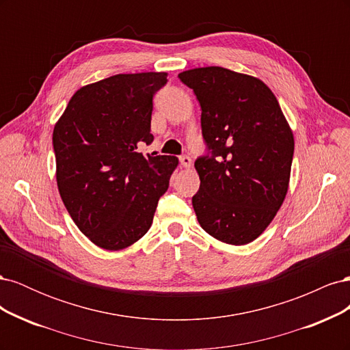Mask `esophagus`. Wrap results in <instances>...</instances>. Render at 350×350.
<instances>
[{
    "mask_svg": "<svg viewBox=\"0 0 350 350\" xmlns=\"http://www.w3.org/2000/svg\"><path fill=\"white\" fill-rule=\"evenodd\" d=\"M179 163H181L184 167H187V169H189V167H191V157H189V156H181V157H179Z\"/></svg>",
    "mask_w": 350,
    "mask_h": 350,
    "instance_id": "esophagus-1",
    "label": "esophagus"
}]
</instances>
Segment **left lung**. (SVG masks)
Segmentation results:
<instances>
[{
  "mask_svg": "<svg viewBox=\"0 0 350 350\" xmlns=\"http://www.w3.org/2000/svg\"><path fill=\"white\" fill-rule=\"evenodd\" d=\"M178 77L200 102L211 153L194 163L198 224L221 242L245 245L266 230L288 194L295 147L289 122L257 77L224 67L187 70Z\"/></svg>",
  "mask_w": 350,
  "mask_h": 350,
  "instance_id": "1",
  "label": "left lung"
}]
</instances>
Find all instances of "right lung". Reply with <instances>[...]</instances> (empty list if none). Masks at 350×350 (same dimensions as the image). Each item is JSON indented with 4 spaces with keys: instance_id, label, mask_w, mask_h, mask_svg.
<instances>
[{
    "instance_id": "1",
    "label": "right lung",
    "mask_w": 350,
    "mask_h": 350,
    "mask_svg": "<svg viewBox=\"0 0 350 350\" xmlns=\"http://www.w3.org/2000/svg\"><path fill=\"white\" fill-rule=\"evenodd\" d=\"M167 72L116 74L72 94L52 133L57 185L74 224L94 245L120 251L150 229L175 156H143L153 94Z\"/></svg>"
}]
</instances>
